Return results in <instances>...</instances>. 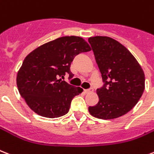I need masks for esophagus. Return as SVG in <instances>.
Segmentation results:
<instances>
[{
  "label": "esophagus",
  "mask_w": 154,
  "mask_h": 154,
  "mask_svg": "<svg viewBox=\"0 0 154 154\" xmlns=\"http://www.w3.org/2000/svg\"><path fill=\"white\" fill-rule=\"evenodd\" d=\"M93 88H88V89H85V93H88V92H93Z\"/></svg>",
  "instance_id": "1"
}]
</instances>
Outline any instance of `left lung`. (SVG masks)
Here are the masks:
<instances>
[{
  "mask_svg": "<svg viewBox=\"0 0 154 154\" xmlns=\"http://www.w3.org/2000/svg\"><path fill=\"white\" fill-rule=\"evenodd\" d=\"M101 73L99 102L88 107L92 116L112 119L130 112L142 97L145 75L135 57L120 42L107 36L88 38Z\"/></svg>",
  "mask_w": 154,
  "mask_h": 154,
  "instance_id": "obj_1",
  "label": "left lung"
}]
</instances>
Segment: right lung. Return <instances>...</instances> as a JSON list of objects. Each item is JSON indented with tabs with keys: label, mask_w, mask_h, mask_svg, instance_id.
Here are the masks:
<instances>
[{
	"label": "right lung",
	"mask_w": 154,
	"mask_h": 154,
	"mask_svg": "<svg viewBox=\"0 0 154 154\" xmlns=\"http://www.w3.org/2000/svg\"><path fill=\"white\" fill-rule=\"evenodd\" d=\"M91 51L78 36H65L45 43L28 54L20 69L16 84L20 94L33 112L47 118L68 113L71 101L83 89L58 79L69 74L75 56Z\"/></svg>",
	"instance_id": "add662e5"
}]
</instances>
